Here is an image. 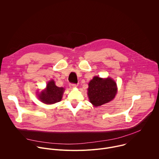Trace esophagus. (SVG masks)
Returning a JSON list of instances; mask_svg holds the SVG:
<instances>
[{
	"instance_id": "1",
	"label": "esophagus",
	"mask_w": 159,
	"mask_h": 159,
	"mask_svg": "<svg viewBox=\"0 0 159 159\" xmlns=\"http://www.w3.org/2000/svg\"><path fill=\"white\" fill-rule=\"evenodd\" d=\"M69 87H70V88H71V89H74V88H75V87H77V85L75 84H70Z\"/></svg>"
}]
</instances>
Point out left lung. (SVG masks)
<instances>
[{"label":"left lung","mask_w":159,"mask_h":159,"mask_svg":"<svg viewBox=\"0 0 159 159\" xmlns=\"http://www.w3.org/2000/svg\"><path fill=\"white\" fill-rule=\"evenodd\" d=\"M117 85L111 78L102 79L95 76L89 83L87 94L90 102L94 107L107 103L115 98Z\"/></svg>","instance_id":"1"}]
</instances>
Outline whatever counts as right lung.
<instances>
[{
  "label": "right lung",
  "mask_w": 159,
  "mask_h": 159,
  "mask_svg": "<svg viewBox=\"0 0 159 159\" xmlns=\"http://www.w3.org/2000/svg\"><path fill=\"white\" fill-rule=\"evenodd\" d=\"M64 90L63 87H57L55 81L52 80L48 82L46 89L38 94V98L44 104H55L61 100Z\"/></svg>",
  "instance_id": "add662e5"
}]
</instances>
